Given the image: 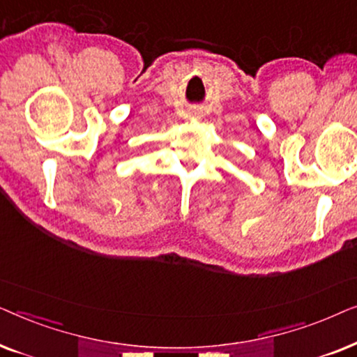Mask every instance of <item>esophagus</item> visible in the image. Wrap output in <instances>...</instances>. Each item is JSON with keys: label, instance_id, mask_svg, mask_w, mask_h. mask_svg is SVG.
I'll return each instance as SVG.
<instances>
[{"label": "esophagus", "instance_id": "34e87169", "mask_svg": "<svg viewBox=\"0 0 357 357\" xmlns=\"http://www.w3.org/2000/svg\"><path fill=\"white\" fill-rule=\"evenodd\" d=\"M190 116H193V119H202V112H198V110H193V112H190Z\"/></svg>", "mask_w": 357, "mask_h": 357}]
</instances>
